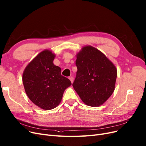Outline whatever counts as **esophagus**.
I'll return each mask as SVG.
<instances>
[{"label": "esophagus", "mask_w": 146, "mask_h": 146, "mask_svg": "<svg viewBox=\"0 0 146 146\" xmlns=\"http://www.w3.org/2000/svg\"><path fill=\"white\" fill-rule=\"evenodd\" d=\"M69 79L70 80V81H71L72 83L73 82V81H74V78H73V76H70V77L69 78Z\"/></svg>", "instance_id": "obj_1"}]
</instances>
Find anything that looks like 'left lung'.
Returning a JSON list of instances; mask_svg holds the SVG:
<instances>
[{"mask_svg": "<svg viewBox=\"0 0 146 146\" xmlns=\"http://www.w3.org/2000/svg\"><path fill=\"white\" fill-rule=\"evenodd\" d=\"M74 90L85 104L98 107L115 90L117 71L114 64L98 48L85 46L76 55Z\"/></svg>", "mask_w": 146, "mask_h": 146, "instance_id": "1", "label": "left lung"}]
</instances>
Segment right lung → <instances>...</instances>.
I'll return each mask as SVG.
<instances>
[{
  "instance_id": "add662e5",
  "label": "right lung",
  "mask_w": 146,
  "mask_h": 146,
  "mask_svg": "<svg viewBox=\"0 0 146 146\" xmlns=\"http://www.w3.org/2000/svg\"><path fill=\"white\" fill-rule=\"evenodd\" d=\"M55 53L41 52L28 64L22 80L29 99L40 108L50 110L60 104L65 90L72 85L61 74V68L53 64Z\"/></svg>"
}]
</instances>
